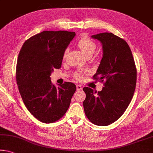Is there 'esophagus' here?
<instances>
[{
    "label": "esophagus",
    "instance_id": "esophagus-1",
    "mask_svg": "<svg viewBox=\"0 0 153 153\" xmlns=\"http://www.w3.org/2000/svg\"><path fill=\"white\" fill-rule=\"evenodd\" d=\"M76 88H77V91H82V87L81 85H77Z\"/></svg>",
    "mask_w": 153,
    "mask_h": 153
}]
</instances>
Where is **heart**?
<instances>
[{"mask_svg":"<svg viewBox=\"0 0 153 153\" xmlns=\"http://www.w3.org/2000/svg\"><path fill=\"white\" fill-rule=\"evenodd\" d=\"M77 45L83 53L84 55L86 56L88 55H93L97 49V45L91 38L86 35L82 36L77 43ZM87 72L86 70L78 71L74 74L75 78L77 80H81L83 77V75Z\"/></svg>","mask_w":153,"mask_h":153,"instance_id":"heart-1","label":"heart"}]
</instances>
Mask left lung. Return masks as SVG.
I'll list each match as a JSON object with an SVG mask.
<instances>
[{
	"mask_svg": "<svg viewBox=\"0 0 153 153\" xmlns=\"http://www.w3.org/2000/svg\"><path fill=\"white\" fill-rule=\"evenodd\" d=\"M102 44L103 58L93 76L103 83L101 91L84 87V112L88 120L99 126H107L122 116L133 98L137 70L131 51L124 39L111 33L91 36ZM97 94V95L95 94Z\"/></svg>",
	"mask_w": 153,
	"mask_h": 153,
	"instance_id": "8db88e82",
	"label": "left lung"
}]
</instances>
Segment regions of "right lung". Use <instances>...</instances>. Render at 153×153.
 Instances as JSON below:
<instances>
[{
	"mask_svg": "<svg viewBox=\"0 0 153 153\" xmlns=\"http://www.w3.org/2000/svg\"><path fill=\"white\" fill-rule=\"evenodd\" d=\"M76 35L66 30H45L26 41L19 53L16 81L24 105L44 123L56 122L66 113L76 86L51 82L54 69L61 67L65 50Z\"/></svg>",
	"mask_w": 153,
	"mask_h": 153,
	"instance_id": "obj_1",
	"label": "right lung"
}]
</instances>
